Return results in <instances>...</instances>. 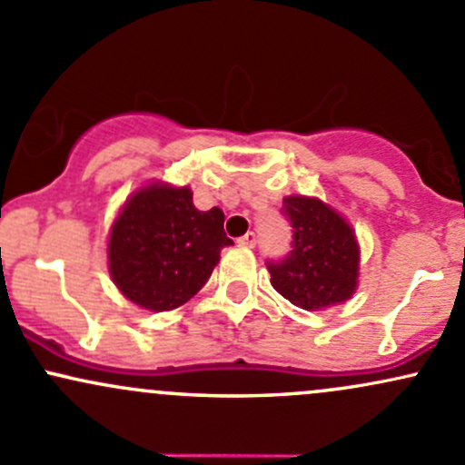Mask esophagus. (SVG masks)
<instances>
[{"instance_id": "obj_1", "label": "esophagus", "mask_w": 465, "mask_h": 465, "mask_svg": "<svg viewBox=\"0 0 465 465\" xmlns=\"http://www.w3.org/2000/svg\"><path fill=\"white\" fill-rule=\"evenodd\" d=\"M239 243L246 248H254V243H257V234L254 232H246L243 237H239Z\"/></svg>"}]
</instances>
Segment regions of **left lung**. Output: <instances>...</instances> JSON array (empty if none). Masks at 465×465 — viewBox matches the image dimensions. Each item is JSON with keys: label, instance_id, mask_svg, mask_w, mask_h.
<instances>
[{"label": "left lung", "instance_id": "left-lung-1", "mask_svg": "<svg viewBox=\"0 0 465 465\" xmlns=\"http://www.w3.org/2000/svg\"><path fill=\"white\" fill-rule=\"evenodd\" d=\"M283 214L292 226V251L282 262L266 263L274 291L303 311L351 299L359 277V243L351 223L322 199L302 194L283 199Z\"/></svg>", "mask_w": 465, "mask_h": 465}]
</instances>
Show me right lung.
<instances>
[{
  "label": "right lung",
  "instance_id": "add662e5",
  "mask_svg": "<svg viewBox=\"0 0 465 465\" xmlns=\"http://www.w3.org/2000/svg\"><path fill=\"white\" fill-rule=\"evenodd\" d=\"M232 246L219 208L197 211L191 188L148 183L124 203L108 237V271L126 299L153 312L194 297Z\"/></svg>",
  "mask_w": 465,
  "mask_h": 465
}]
</instances>
